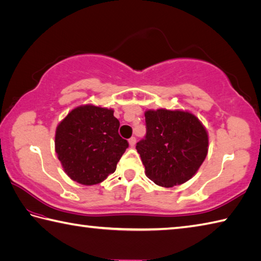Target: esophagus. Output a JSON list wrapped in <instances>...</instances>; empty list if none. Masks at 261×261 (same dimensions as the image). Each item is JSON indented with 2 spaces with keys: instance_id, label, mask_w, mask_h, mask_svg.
Instances as JSON below:
<instances>
[{
  "instance_id": "34e87169",
  "label": "esophagus",
  "mask_w": 261,
  "mask_h": 261,
  "mask_svg": "<svg viewBox=\"0 0 261 261\" xmlns=\"http://www.w3.org/2000/svg\"><path fill=\"white\" fill-rule=\"evenodd\" d=\"M128 143H129V146H130V147L134 146L135 143H136V139H135V137H130V139L128 140Z\"/></svg>"
}]
</instances>
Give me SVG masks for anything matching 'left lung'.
I'll return each instance as SVG.
<instances>
[{
  "mask_svg": "<svg viewBox=\"0 0 261 261\" xmlns=\"http://www.w3.org/2000/svg\"><path fill=\"white\" fill-rule=\"evenodd\" d=\"M145 139L136 144L145 175L156 185L173 188L193 177L208 154L209 137L190 111L146 110Z\"/></svg>",
  "mask_w": 261,
  "mask_h": 261,
  "instance_id": "obj_1",
  "label": "left lung"
}]
</instances>
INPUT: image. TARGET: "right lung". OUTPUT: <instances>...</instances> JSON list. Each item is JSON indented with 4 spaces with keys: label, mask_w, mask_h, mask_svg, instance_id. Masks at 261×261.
<instances>
[{
    "label": "right lung",
    "mask_w": 261,
    "mask_h": 261,
    "mask_svg": "<svg viewBox=\"0 0 261 261\" xmlns=\"http://www.w3.org/2000/svg\"><path fill=\"white\" fill-rule=\"evenodd\" d=\"M114 109L93 105L72 109L58 125L56 152L65 173L83 185H95L115 173L128 142L118 134Z\"/></svg>",
    "instance_id": "obj_1"
}]
</instances>
